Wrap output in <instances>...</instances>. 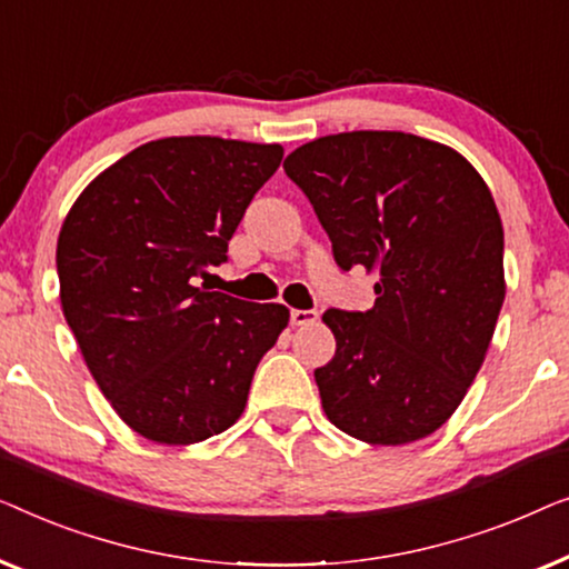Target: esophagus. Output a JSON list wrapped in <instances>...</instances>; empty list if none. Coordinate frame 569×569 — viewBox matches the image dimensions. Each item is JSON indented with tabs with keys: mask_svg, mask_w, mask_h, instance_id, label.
Wrapping results in <instances>:
<instances>
[{
	"mask_svg": "<svg viewBox=\"0 0 569 569\" xmlns=\"http://www.w3.org/2000/svg\"><path fill=\"white\" fill-rule=\"evenodd\" d=\"M319 319V315L315 309H293L291 311V325L293 327H309V325H315Z\"/></svg>",
	"mask_w": 569,
	"mask_h": 569,
	"instance_id": "obj_1",
	"label": "esophagus"
}]
</instances>
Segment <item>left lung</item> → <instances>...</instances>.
<instances>
[{
	"label": "left lung",
	"mask_w": 569,
	"mask_h": 569,
	"mask_svg": "<svg viewBox=\"0 0 569 569\" xmlns=\"http://www.w3.org/2000/svg\"><path fill=\"white\" fill-rule=\"evenodd\" d=\"M283 170L338 266L379 278L371 309L322 317L338 342L315 371L327 420L371 446L428 438L485 363L506 299L490 188L456 149L402 131L322 136Z\"/></svg>",
	"instance_id": "1"
}]
</instances>
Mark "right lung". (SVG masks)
I'll use <instances>...</instances> for the list:
<instances>
[{"label":"right lung","instance_id":"obj_1","mask_svg":"<svg viewBox=\"0 0 569 569\" xmlns=\"http://www.w3.org/2000/svg\"><path fill=\"white\" fill-rule=\"evenodd\" d=\"M281 143L170 136L141 143L87 186L56 244L63 317L102 395L154 443L190 446L244 412L283 303L193 286L227 260Z\"/></svg>","mask_w":569,"mask_h":569}]
</instances>
